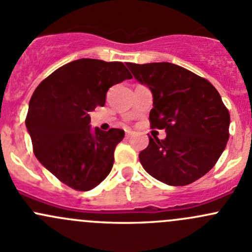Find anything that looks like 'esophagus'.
Wrapping results in <instances>:
<instances>
[{
    "label": "esophagus",
    "instance_id": "obj_1",
    "mask_svg": "<svg viewBox=\"0 0 252 252\" xmlns=\"http://www.w3.org/2000/svg\"><path fill=\"white\" fill-rule=\"evenodd\" d=\"M131 136H133V131H131V130H126V139H130Z\"/></svg>",
    "mask_w": 252,
    "mask_h": 252
}]
</instances>
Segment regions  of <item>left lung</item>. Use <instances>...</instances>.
Here are the masks:
<instances>
[{
	"mask_svg": "<svg viewBox=\"0 0 252 252\" xmlns=\"http://www.w3.org/2000/svg\"><path fill=\"white\" fill-rule=\"evenodd\" d=\"M126 67L151 90V128L166 130L162 140L150 136L149 146L139 154L145 171L172 187L204 177L229 139V112L215 86L173 63H126Z\"/></svg>",
	"mask_w": 252,
	"mask_h": 252,
	"instance_id": "left-lung-1",
	"label": "left lung"
}]
</instances>
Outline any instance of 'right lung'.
Here are the masks:
<instances>
[{
  "label": "right lung",
  "mask_w": 252,
  "mask_h": 252,
  "mask_svg": "<svg viewBox=\"0 0 252 252\" xmlns=\"http://www.w3.org/2000/svg\"><path fill=\"white\" fill-rule=\"evenodd\" d=\"M131 79L122 62L81 58L58 68L35 89L25 119L40 163L68 187H97L114 162L124 130L93 129L89 112L105 106L114 84Z\"/></svg>",
  "instance_id": "right-lung-1"
}]
</instances>
